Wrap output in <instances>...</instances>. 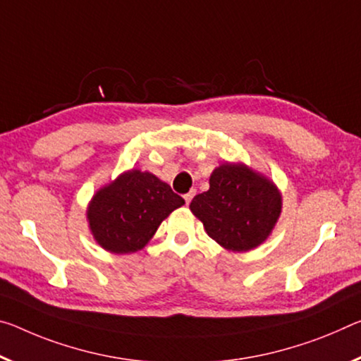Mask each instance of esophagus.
<instances>
[{
	"label": "esophagus",
	"mask_w": 361,
	"mask_h": 361,
	"mask_svg": "<svg viewBox=\"0 0 361 361\" xmlns=\"http://www.w3.org/2000/svg\"><path fill=\"white\" fill-rule=\"evenodd\" d=\"M183 197H185V201H186V204H190V202H191V199L194 197V191H190V192H186V194H185V196H183Z\"/></svg>",
	"instance_id": "obj_1"
}]
</instances>
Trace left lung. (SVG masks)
<instances>
[{"label":"left lung","mask_w":361,"mask_h":361,"mask_svg":"<svg viewBox=\"0 0 361 361\" xmlns=\"http://www.w3.org/2000/svg\"><path fill=\"white\" fill-rule=\"evenodd\" d=\"M209 185L190 204L209 236L230 252H249L265 243L281 215L278 186L243 162L219 165Z\"/></svg>","instance_id":"1"}]
</instances>
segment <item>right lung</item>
Masks as SVG:
<instances>
[{"instance_id":"right-lung-1","label":"right lung","mask_w":361,"mask_h":361,"mask_svg":"<svg viewBox=\"0 0 361 361\" xmlns=\"http://www.w3.org/2000/svg\"><path fill=\"white\" fill-rule=\"evenodd\" d=\"M185 199L151 171L131 169L99 188L87 207L94 241L112 254L138 252Z\"/></svg>"}]
</instances>
